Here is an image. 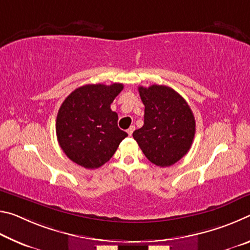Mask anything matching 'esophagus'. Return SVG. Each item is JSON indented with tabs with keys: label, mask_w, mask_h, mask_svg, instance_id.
Masks as SVG:
<instances>
[{
	"label": "esophagus",
	"mask_w": 250,
	"mask_h": 250,
	"mask_svg": "<svg viewBox=\"0 0 250 250\" xmlns=\"http://www.w3.org/2000/svg\"><path fill=\"white\" fill-rule=\"evenodd\" d=\"M133 131H134V126L132 125V126H130L128 130H126V132H128V134L131 137V135H132V133H133Z\"/></svg>",
	"instance_id": "1"
}]
</instances>
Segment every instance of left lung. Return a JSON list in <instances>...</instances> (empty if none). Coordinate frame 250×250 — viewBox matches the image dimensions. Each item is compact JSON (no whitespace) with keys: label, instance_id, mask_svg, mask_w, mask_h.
Returning a JSON list of instances; mask_svg holds the SVG:
<instances>
[{"label":"left lung","instance_id":"1","mask_svg":"<svg viewBox=\"0 0 250 250\" xmlns=\"http://www.w3.org/2000/svg\"><path fill=\"white\" fill-rule=\"evenodd\" d=\"M145 104V125L134 140L155 166H173L188 153L195 135V118L180 94L167 86L139 87Z\"/></svg>","mask_w":250,"mask_h":250}]
</instances>
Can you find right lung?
I'll return each mask as SVG.
<instances>
[{
    "label": "right lung",
    "instance_id": "1",
    "mask_svg": "<svg viewBox=\"0 0 250 250\" xmlns=\"http://www.w3.org/2000/svg\"><path fill=\"white\" fill-rule=\"evenodd\" d=\"M122 83L84 84L67 97L58 110L56 134L65 154L78 166L97 168L112 158L128 135L118 128V115L110 104Z\"/></svg>",
    "mask_w": 250,
    "mask_h": 250
}]
</instances>
